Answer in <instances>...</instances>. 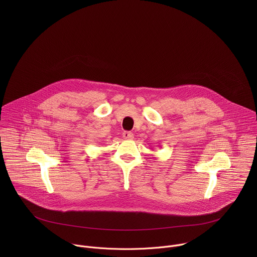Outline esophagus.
I'll use <instances>...</instances> for the list:
<instances>
[{"instance_id": "esophagus-1", "label": "esophagus", "mask_w": 257, "mask_h": 257, "mask_svg": "<svg viewBox=\"0 0 257 257\" xmlns=\"http://www.w3.org/2000/svg\"><path fill=\"white\" fill-rule=\"evenodd\" d=\"M123 137H124V139H128V140H131V139H133L134 135H133V133H132V132H128V131H125V132L123 133Z\"/></svg>"}]
</instances>
